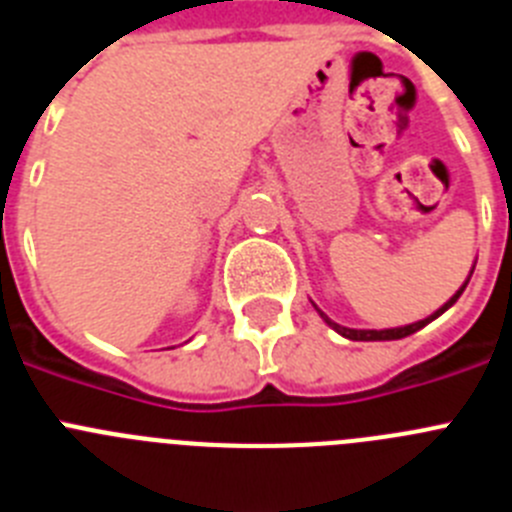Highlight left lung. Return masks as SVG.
<instances>
[{"label":"left lung","instance_id":"obj_1","mask_svg":"<svg viewBox=\"0 0 512 512\" xmlns=\"http://www.w3.org/2000/svg\"><path fill=\"white\" fill-rule=\"evenodd\" d=\"M474 271V269H472ZM469 282V279H467ZM467 282L461 284V289L459 292H456L454 297H451L449 302H446V305L443 307H438L436 312H433V315H428V318L425 320H418V323H410V325H402V328H387V330H356V328H343V325H338V323H333V320L328 318V315H325V312H320V318L325 320V323L330 325V328L336 330V333H341L343 338H348V341H397V338H405V336H413L415 330H420V328H425V325L431 323V320H436L438 315H443V312L449 310L451 305H454L456 300H459L461 297V292H464V287H467Z\"/></svg>","mask_w":512,"mask_h":512}]
</instances>
